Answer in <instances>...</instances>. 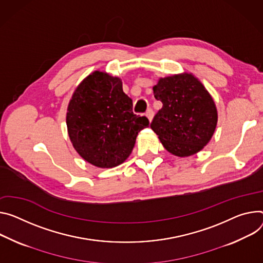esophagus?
I'll list each match as a JSON object with an SVG mask.
<instances>
[{
  "mask_svg": "<svg viewBox=\"0 0 263 263\" xmlns=\"http://www.w3.org/2000/svg\"><path fill=\"white\" fill-rule=\"evenodd\" d=\"M146 116L148 117L149 122L151 123V122H152V119H153V116H154V112H153V110H152V109H148V110H147V112H146Z\"/></svg>",
  "mask_w": 263,
  "mask_h": 263,
  "instance_id": "34e87169",
  "label": "esophagus"
}]
</instances>
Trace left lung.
Segmentation results:
<instances>
[{"instance_id":"obj_1","label":"left lung","mask_w":263,"mask_h":263,"mask_svg":"<svg viewBox=\"0 0 263 263\" xmlns=\"http://www.w3.org/2000/svg\"><path fill=\"white\" fill-rule=\"evenodd\" d=\"M154 97L162 103L151 123L163 148L178 157L194 155L209 144L218 122L212 95L192 73L159 78Z\"/></svg>"}]
</instances>
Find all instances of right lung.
Here are the masks:
<instances>
[{"mask_svg":"<svg viewBox=\"0 0 263 263\" xmlns=\"http://www.w3.org/2000/svg\"><path fill=\"white\" fill-rule=\"evenodd\" d=\"M132 106L118 77L95 70L81 82L69 101L66 124L84 160L109 169L129 157L138 132L149 126L146 116L133 114Z\"/></svg>","mask_w":263,"mask_h":263,"instance_id":"1","label":"right lung"}]
</instances>
